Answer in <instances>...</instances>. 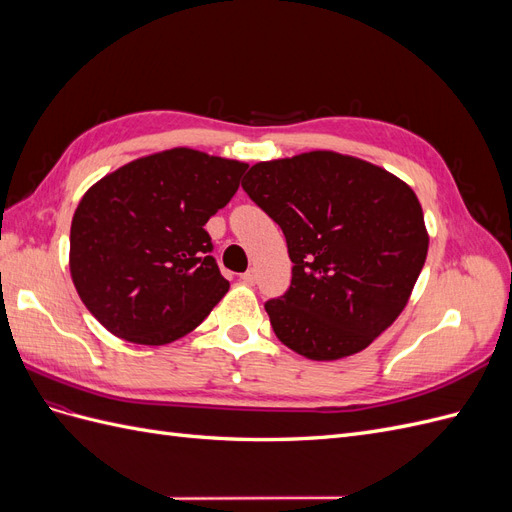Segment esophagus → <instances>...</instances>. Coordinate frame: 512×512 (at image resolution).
<instances>
[{
  "label": "esophagus",
  "instance_id": "1",
  "mask_svg": "<svg viewBox=\"0 0 512 512\" xmlns=\"http://www.w3.org/2000/svg\"><path fill=\"white\" fill-rule=\"evenodd\" d=\"M241 282H245V284H254L256 282V271L254 269H250V271H245V273H241Z\"/></svg>",
  "mask_w": 512,
  "mask_h": 512
}]
</instances>
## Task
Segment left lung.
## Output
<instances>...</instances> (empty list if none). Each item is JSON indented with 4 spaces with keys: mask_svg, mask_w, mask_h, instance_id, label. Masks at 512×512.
Returning <instances> with one entry per match:
<instances>
[{
    "mask_svg": "<svg viewBox=\"0 0 512 512\" xmlns=\"http://www.w3.org/2000/svg\"><path fill=\"white\" fill-rule=\"evenodd\" d=\"M243 190L280 224L290 288L265 303L290 350L333 361L367 348L406 307L429 237L416 194L384 168L333 151L258 162Z\"/></svg>",
    "mask_w": 512,
    "mask_h": 512,
    "instance_id": "obj_1",
    "label": "left lung"
}]
</instances>
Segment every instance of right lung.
<instances>
[{"label":"right lung","instance_id":"obj_1","mask_svg":"<svg viewBox=\"0 0 512 512\" xmlns=\"http://www.w3.org/2000/svg\"><path fill=\"white\" fill-rule=\"evenodd\" d=\"M247 164L170 149L100 179L74 211L70 271L113 335L162 346L188 335L228 292L205 224Z\"/></svg>","mask_w":512,"mask_h":512}]
</instances>
